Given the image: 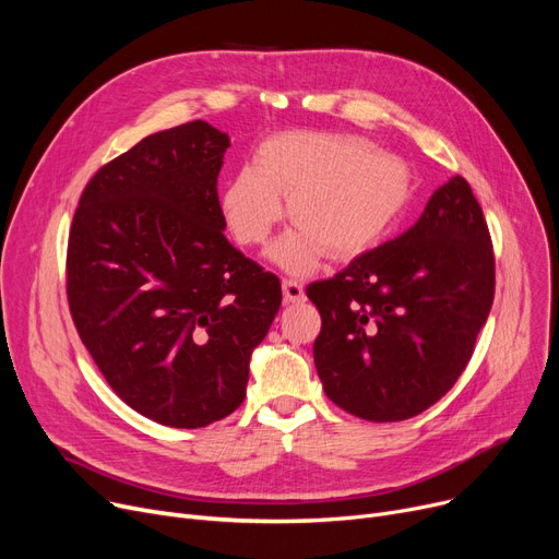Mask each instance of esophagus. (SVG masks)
I'll use <instances>...</instances> for the list:
<instances>
[{
    "mask_svg": "<svg viewBox=\"0 0 559 559\" xmlns=\"http://www.w3.org/2000/svg\"><path fill=\"white\" fill-rule=\"evenodd\" d=\"M283 295H285V301H289V304H301V301H306L304 283L292 281V278H283Z\"/></svg>",
    "mask_w": 559,
    "mask_h": 559,
    "instance_id": "obj_1",
    "label": "esophagus"
}]
</instances>
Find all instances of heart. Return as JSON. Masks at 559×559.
<instances>
[{"label":"heart","mask_w":559,"mask_h":559,"mask_svg":"<svg viewBox=\"0 0 559 559\" xmlns=\"http://www.w3.org/2000/svg\"><path fill=\"white\" fill-rule=\"evenodd\" d=\"M253 163L235 171L222 192L226 224L242 245H262L285 217L283 197H292L299 226L270 251L292 274L314 270L324 247L333 258L362 253L392 228L413 194L403 163L346 135L278 133L258 146Z\"/></svg>","instance_id":"obj_1"}]
</instances>
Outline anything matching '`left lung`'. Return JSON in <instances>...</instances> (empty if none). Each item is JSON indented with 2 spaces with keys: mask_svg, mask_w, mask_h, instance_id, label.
Instances as JSON below:
<instances>
[{
  "mask_svg": "<svg viewBox=\"0 0 559 559\" xmlns=\"http://www.w3.org/2000/svg\"><path fill=\"white\" fill-rule=\"evenodd\" d=\"M493 285L483 209L453 176L396 240L306 287L321 314L312 354L326 396L378 424L421 415L472 360Z\"/></svg>",
  "mask_w": 559,
  "mask_h": 559,
  "instance_id": "left-lung-1",
  "label": "left lung"
}]
</instances>
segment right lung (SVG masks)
<instances>
[{
	"instance_id": "add662e5",
	"label": "right lung",
	"mask_w": 559,
	"mask_h": 559,
	"mask_svg": "<svg viewBox=\"0 0 559 559\" xmlns=\"http://www.w3.org/2000/svg\"><path fill=\"white\" fill-rule=\"evenodd\" d=\"M228 146L201 120L146 135L93 176L70 228L79 337L112 392L169 428L240 407L253 348L281 308V281L224 235Z\"/></svg>"
}]
</instances>
